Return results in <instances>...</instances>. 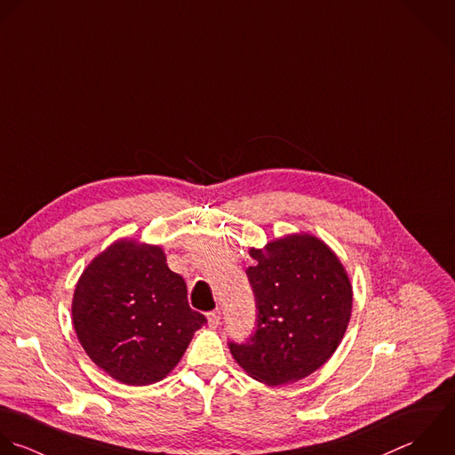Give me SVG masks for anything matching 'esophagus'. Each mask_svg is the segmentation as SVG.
Here are the masks:
<instances>
[{
	"mask_svg": "<svg viewBox=\"0 0 455 455\" xmlns=\"http://www.w3.org/2000/svg\"><path fill=\"white\" fill-rule=\"evenodd\" d=\"M207 319H209V324L212 328H216L220 324V321H221V312L220 310H212V312L207 314Z\"/></svg>",
	"mask_w": 455,
	"mask_h": 455,
	"instance_id": "esophagus-1",
	"label": "esophagus"
}]
</instances>
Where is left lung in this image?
<instances>
[{
    "label": "left lung",
    "mask_w": 455,
    "mask_h": 455,
    "mask_svg": "<svg viewBox=\"0 0 455 455\" xmlns=\"http://www.w3.org/2000/svg\"><path fill=\"white\" fill-rule=\"evenodd\" d=\"M250 255L257 330L246 344L230 342V353L259 383H296L340 346L353 312L351 280L337 253L307 232L250 248Z\"/></svg>",
    "instance_id": "1"
}]
</instances>
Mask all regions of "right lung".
<instances>
[{"label":"right lung","mask_w":455,"mask_h":455,"mask_svg":"<svg viewBox=\"0 0 455 455\" xmlns=\"http://www.w3.org/2000/svg\"><path fill=\"white\" fill-rule=\"evenodd\" d=\"M207 319L188 305L180 275L161 246L118 239L81 273L72 324L90 360L113 379L145 387L164 379Z\"/></svg>","instance_id":"add662e5"}]
</instances>
